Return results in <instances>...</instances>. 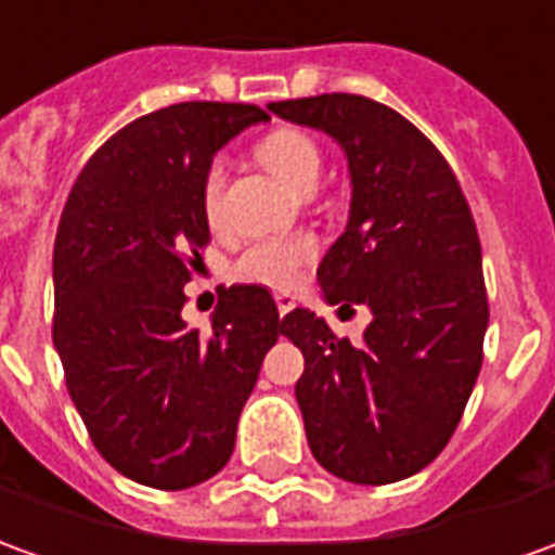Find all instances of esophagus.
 Here are the masks:
<instances>
[{"label": "esophagus", "instance_id": "esophagus-1", "mask_svg": "<svg viewBox=\"0 0 555 555\" xmlns=\"http://www.w3.org/2000/svg\"><path fill=\"white\" fill-rule=\"evenodd\" d=\"M294 306H297V297H294V294H288V291H279V294H276L279 315L285 318L291 312V309H294Z\"/></svg>", "mask_w": 555, "mask_h": 555}]
</instances>
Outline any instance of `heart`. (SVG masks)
<instances>
[{"instance_id": "obj_1", "label": "heart", "mask_w": 555, "mask_h": 555, "mask_svg": "<svg viewBox=\"0 0 555 555\" xmlns=\"http://www.w3.org/2000/svg\"><path fill=\"white\" fill-rule=\"evenodd\" d=\"M258 158L264 162L267 170L276 177L279 183H285L294 192L315 189L321 180L324 158L318 143L300 129H276L258 143ZM224 185V162L212 158L204 180H201V204L204 212L216 219L219 212V197ZM318 255V243L312 237H270L258 240L243 249V255L234 264V276L267 288H291L297 279L304 276V270Z\"/></svg>"}]
</instances>
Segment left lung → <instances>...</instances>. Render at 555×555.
Instances as JSON below:
<instances>
[{
  "mask_svg": "<svg viewBox=\"0 0 555 555\" xmlns=\"http://www.w3.org/2000/svg\"><path fill=\"white\" fill-rule=\"evenodd\" d=\"M267 111L339 143L351 204L318 285L331 306L372 315L360 345L309 309L282 318L306 360L294 393L309 451L348 483L412 478L451 441L483 360L490 306L472 210L439 150L387 104L333 92Z\"/></svg>",
  "mask_w": 555,
  "mask_h": 555,
  "instance_id": "8db88e82",
  "label": "left lung"
}]
</instances>
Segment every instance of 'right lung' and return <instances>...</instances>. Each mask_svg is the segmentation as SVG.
<instances>
[{
  "instance_id": "right-lung-1",
  "label": "right lung",
  "mask_w": 555,
  "mask_h": 555,
  "mask_svg": "<svg viewBox=\"0 0 555 555\" xmlns=\"http://www.w3.org/2000/svg\"><path fill=\"white\" fill-rule=\"evenodd\" d=\"M270 116L185 102L116 131L80 170L53 243V345L92 444L134 483L197 487L234 453L261 360L282 333L264 285L222 288L210 327L183 321L185 255L207 246L201 180Z\"/></svg>"
}]
</instances>
